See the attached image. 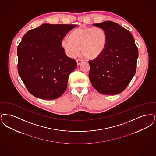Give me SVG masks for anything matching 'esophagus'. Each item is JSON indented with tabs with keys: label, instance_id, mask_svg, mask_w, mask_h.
<instances>
[{
	"label": "esophagus",
	"instance_id": "esophagus-1",
	"mask_svg": "<svg viewBox=\"0 0 156 156\" xmlns=\"http://www.w3.org/2000/svg\"><path fill=\"white\" fill-rule=\"evenodd\" d=\"M76 62H77V65H80L81 63L83 62V61H82V60H80V59H77V60H76Z\"/></svg>",
	"mask_w": 156,
	"mask_h": 156
}]
</instances>
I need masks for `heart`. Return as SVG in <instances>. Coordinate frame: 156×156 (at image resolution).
Returning a JSON list of instances; mask_svg holds the SVG:
<instances>
[{
  "label": "heart",
  "mask_w": 156,
  "mask_h": 156,
  "mask_svg": "<svg viewBox=\"0 0 156 156\" xmlns=\"http://www.w3.org/2000/svg\"><path fill=\"white\" fill-rule=\"evenodd\" d=\"M107 45V35L100 27H79L68 35V40L61 42V47L70 58H75L80 51L88 59L99 57L104 52Z\"/></svg>",
  "instance_id": "heart-1"
}]
</instances>
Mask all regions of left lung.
I'll return each instance as SVG.
<instances>
[{
	"instance_id": "8db88e82",
	"label": "left lung",
	"mask_w": 156,
	"mask_h": 156,
	"mask_svg": "<svg viewBox=\"0 0 156 156\" xmlns=\"http://www.w3.org/2000/svg\"><path fill=\"white\" fill-rule=\"evenodd\" d=\"M93 25L105 32L107 45L99 57L89 61L90 80L100 93L118 94L135 75L138 49L134 38L128 30L111 21Z\"/></svg>"
}]
</instances>
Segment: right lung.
Instances as JSON below:
<instances>
[{
  "mask_svg": "<svg viewBox=\"0 0 156 156\" xmlns=\"http://www.w3.org/2000/svg\"><path fill=\"white\" fill-rule=\"evenodd\" d=\"M76 26L44 23L23 36L17 48L18 72L32 95L54 100L66 91L69 76L77 65L65 54L61 42Z\"/></svg>",
  "mask_w": 156,
  "mask_h": 156,
  "instance_id": "1",
  "label": "right lung"
}]
</instances>
